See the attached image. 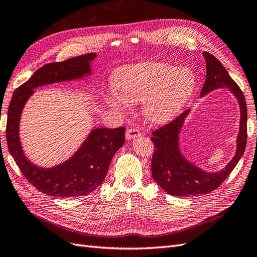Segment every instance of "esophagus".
Returning a JSON list of instances; mask_svg holds the SVG:
<instances>
[{
    "mask_svg": "<svg viewBox=\"0 0 257 257\" xmlns=\"http://www.w3.org/2000/svg\"><path fill=\"white\" fill-rule=\"evenodd\" d=\"M140 136H141V133L138 128H130L127 130V133H126L127 140H135L136 138L140 137Z\"/></svg>",
    "mask_w": 257,
    "mask_h": 257,
    "instance_id": "obj_1",
    "label": "esophagus"
}]
</instances>
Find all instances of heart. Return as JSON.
Masks as SVG:
<instances>
[{
  "label": "heart",
  "instance_id": "heart-1",
  "mask_svg": "<svg viewBox=\"0 0 257 257\" xmlns=\"http://www.w3.org/2000/svg\"><path fill=\"white\" fill-rule=\"evenodd\" d=\"M117 91L104 96L106 104L123 113L129 103L144 101L143 113L153 122L172 119L185 105L196 87V76L188 68L165 62L138 63L116 79Z\"/></svg>",
  "mask_w": 257,
  "mask_h": 257
}]
</instances>
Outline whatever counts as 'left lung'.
<instances>
[{"label": "left lung", "mask_w": 257, "mask_h": 257, "mask_svg": "<svg viewBox=\"0 0 257 257\" xmlns=\"http://www.w3.org/2000/svg\"><path fill=\"white\" fill-rule=\"evenodd\" d=\"M202 55L206 60L207 75L200 97L207 96L219 88H228L238 101L240 122L236 140V153L225 168L213 172L203 170L189 161L181 151L180 137L185 119L192 109H187L165 127L153 131L152 141L155 151L151 164L152 177L166 193L172 196H197L214 190L230 174L245 150L247 112L243 93L214 56L207 51H203Z\"/></svg>", "instance_id": "obj_1"}]
</instances>
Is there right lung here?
Returning <instances> with one entry per match:
<instances>
[{"label":"right lung","mask_w":257,"mask_h":257,"mask_svg":"<svg viewBox=\"0 0 257 257\" xmlns=\"http://www.w3.org/2000/svg\"><path fill=\"white\" fill-rule=\"evenodd\" d=\"M96 57V54H87L63 62L45 64L13 94L6 126L9 151L25 178L46 195L70 198L92 193L103 183L113 156L124 143L123 127L94 128L70 158L45 168L33 164L27 157L20 141L21 114L35 88L90 77L91 62Z\"/></svg>","instance_id":"add662e5"}]
</instances>
